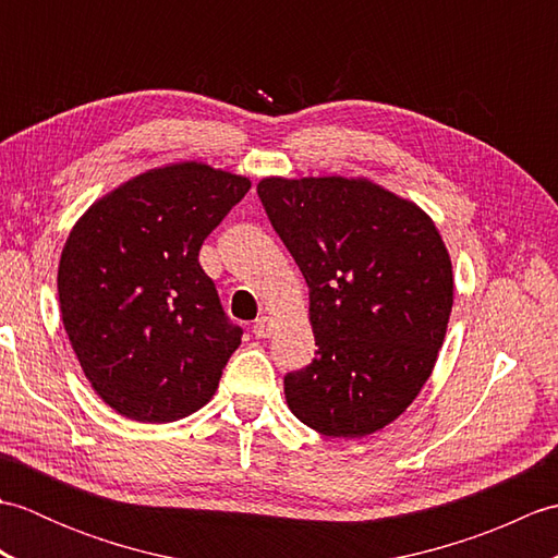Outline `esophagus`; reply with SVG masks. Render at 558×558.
<instances>
[{
  "mask_svg": "<svg viewBox=\"0 0 558 558\" xmlns=\"http://www.w3.org/2000/svg\"><path fill=\"white\" fill-rule=\"evenodd\" d=\"M272 333V318L270 316H260L254 324V336L256 338H268Z\"/></svg>",
  "mask_w": 558,
  "mask_h": 558,
  "instance_id": "34e87169",
  "label": "esophagus"
}]
</instances>
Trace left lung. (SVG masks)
Masks as SVG:
<instances>
[{"label":"left lung","mask_w":558,"mask_h":558,"mask_svg":"<svg viewBox=\"0 0 558 558\" xmlns=\"http://www.w3.org/2000/svg\"><path fill=\"white\" fill-rule=\"evenodd\" d=\"M266 216L310 286L316 357L286 374L294 417L326 436H366L417 398L444 345L453 268L410 201L345 177H270Z\"/></svg>","instance_id":"8db88e82"}]
</instances>
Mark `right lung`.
<instances>
[{
    "label": "right lung",
    "instance_id": "add662e5",
    "mask_svg": "<svg viewBox=\"0 0 558 558\" xmlns=\"http://www.w3.org/2000/svg\"><path fill=\"white\" fill-rule=\"evenodd\" d=\"M248 186L201 162L170 165L114 189L71 230L62 322L90 386L124 417L174 422L216 393L244 330L198 252Z\"/></svg>",
    "mask_w": 558,
    "mask_h": 558
}]
</instances>
